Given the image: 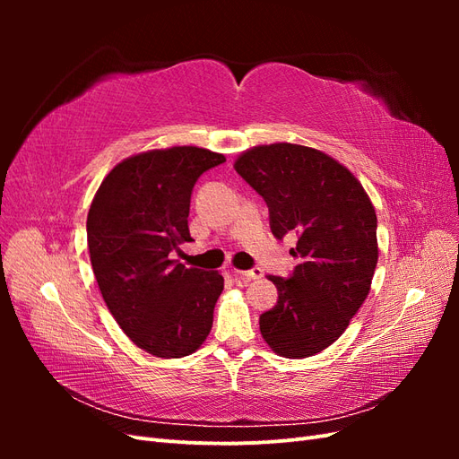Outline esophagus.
Masks as SVG:
<instances>
[{"label":"esophagus","instance_id":"34e87169","mask_svg":"<svg viewBox=\"0 0 459 459\" xmlns=\"http://www.w3.org/2000/svg\"><path fill=\"white\" fill-rule=\"evenodd\" d=\"M235 275L243 277V280H260V277H262V270H260V268H253V270H235Z\"/></svg>","mask_w":459,"mask_h":459}]
</instances>
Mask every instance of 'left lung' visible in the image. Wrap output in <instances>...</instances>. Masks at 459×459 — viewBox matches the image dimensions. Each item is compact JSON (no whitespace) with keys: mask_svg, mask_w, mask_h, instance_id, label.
Masks as SVG:
<instances>
[{"mask_svg":"<svg viewBox=\"0 0 459 459\" xmlns=\"http://www.w3.org/2000/svg\"><path fill=\"white\" fill-rule=\"evenodd\" d=\"M235 170L266 201L275 239L297 235L289 277L270 275L277 304L260 333L285 358L327 349L362 307L377 266V216L362 184L325 152L272 143L245 151Z\"/></svg>","mask_w":459,"mask_h":459,"instance_id":"8db88e82","label":"left lung"}]
</instances>
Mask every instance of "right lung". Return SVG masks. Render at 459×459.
I'll return each instance as SVG.
<instances>
[{"label":"right lung","instance_id":"1","mask_svg":"<svg viewBox=\"0 0 459 459\" xmlns=\"http://www.w3.org/2000/svg\"><path fill=\"white\" fill-rule=\"evenodd\" d=\"M226 157L201 147L140 152L117 164L88 212L91 268L107 308L145 352L182 358L212 327L224 277L172 258L189 235L193 186Z\"/></svg>","mask_w":459,"mask_h":459}]
</instances>
